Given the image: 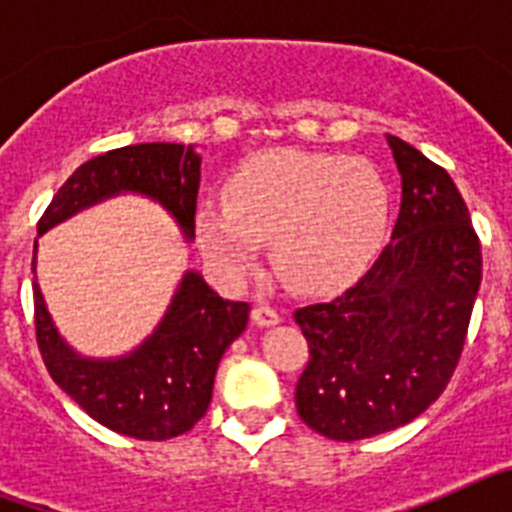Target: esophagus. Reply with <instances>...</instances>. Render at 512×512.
Segmentation results:
<instances>
[{"mask_svg": "<svg viewBox=\"0 0 512 512\" xmlns=\"http://www.w3.org/2000/svg\"><path fill=\"white\" fill-rule=\"evenodd\" d=\"M251 318L256 325H277L282 320L277 307H271L269 302H259V305L251 310Z\"/></svg>", "mask_w": 512, "mask_h": 512, "instance_id": "1", "label": "esophagus"}]
</instances>
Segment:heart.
<instances>
[{
    "label": "heart",
    "mask_w": 512,
    "mask_h": 512,
    "mask_svg": "<svg viewBox=\"0 0 512 512\" xmlns=\"http://www.w3.org/2000/svg\"><path fill=\"white\" fill-rule=\"evenodd\" d=\"M387 228L390 187L372 161L295 148L253 156L225 184V205H202L194 220L202 251L228 277H246L261 243H274L279 277L315 295L354 284Z\"/></svg>",
    "instance_id": "1"
}]
</instances>
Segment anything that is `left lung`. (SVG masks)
<instances>
[{
  "label": "left lung",
  "mask_w": 512,
  "mask_h": 512,
  "mask_svg": "<svg viewBox=\"0 0 512 512\" xmlns=\"http://www.w3.org/2000/svg\"><path fill=\"white\" fill-rule=\"evenodd\" d=\"M402 174L392 241L341 297L297 307L302 423L333 441L395 431L441 397L464 351L482 246L443 166L387 135Z\"/></svg>",
  "instance_id": "8db88e82"
}]
</instances>
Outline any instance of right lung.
Returning a JSON list of instances; mask_svg holds the SVG:
<instances>
[{
    "instance_id": "obj_1",
    "label": "right lung",
    "mask_w": 512,
    "mask_h": 512,
    "mask_svg": "<svg viewBox=\"0 0 512 512\" xmlns=\"http://www.w3.org/2000/svg\"><path fill=\"white\" fill-rule=\"evenodd\" d=\"M200 189V156L179 143H138L89 158L53 194L38 220V233L81 207L117 192L158 200L184 235H194ZM35 338L40 356L71 400L110 431L138 441L182 436L207 413L217 364L248 323V302L223 300L189 271L164 323L135 354L117 361H89L71 351L51 323L38 284Z\"/></svg>"
}]
</instances>
